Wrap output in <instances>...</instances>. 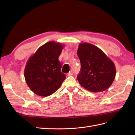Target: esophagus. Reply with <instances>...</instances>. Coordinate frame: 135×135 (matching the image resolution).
<instances>
[{
	"label": "esophagus",
	"instance_id": "esophagus-1",
	"mask_svg": "<svg viewBox=\"0 0 135 135\" xmlns=\"http://www.w3.org/2000/svg\"><path fill=\"white\" fill-rule=\"evenodd\" d=\"M73 75V73L72 71H70V72L67 74L68 76H72Z\"/></svg>",
	"mask_w": 135,
	"mask_h": 135
}]
</instances>
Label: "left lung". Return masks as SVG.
<instances>
[{
  "label": "left lung",
  "mask_w": 135,
  "mask_h": 135,
  "mask_svg": "<svg viewBox=\"0 0 135 135\" xmlns=\"http://www.w3.org/2000/svg\"><path fill=\"white\" fill-rule=\"evenodd\" d=\"M77 54L81 64L77 76L79 84L92 92L110 88L116 75L114 62L98 47L86 42L79 44Z\"/></svg>",
  "instance_id": "obj_1"
}]
</instances>
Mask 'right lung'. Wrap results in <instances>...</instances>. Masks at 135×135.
Segmentation results:
<instances>
[{"mask_svg": "<svg viewBox=\"0 0 135 135\" xmlns=\"http://www.w3.org/2000/svg\"><path fill=\"white\" fill-rule=\"evenodd\" d=\"M64 47L54 41L46 43L31 56L25 65L24 77L28 87L34 93L46 97L61 86L65 75L61 72L59 57Z\"/></svg>", "mask_w": 135, "mask_h": 135, "instance_id": "right-lung-1", "label": "right lung"}]
</instances>
